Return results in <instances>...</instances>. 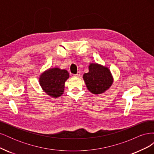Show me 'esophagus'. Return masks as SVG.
<instances>
[{
  "label": "esophagus",
  "instance_id": "esophagus-1",
  "mask_svg": "<svg viewBox=\"0 0 154 154\" xmlns=\"http://www.w3.org/2000/svg\"><path fill=\"white\" fill-rule=\"evenodd\" d=\"M80 75H81V72H80V71H79V72H77V74H74V76H75V77H79V76H80Z\"/></svg>",
  "mask_w": 154,
  "mask_h": 154
}]
</instances>
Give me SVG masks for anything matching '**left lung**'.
<instances>
[{"mask_svg":"<svg viewBox=\"0 0 154 154\" xmlns=\"http://www.w3.org/2000/svg\"><path fill=\"white\" fill-rule=\"evenodd\" d=\"M83 78L87 89L94 94L106 92L114 82L109 69L97 63H90L88 72L83 74Z\"/></svg>","mask_w":154,"mask_h":154,"instance_id":"1","label":"left lung"}]
</instances>
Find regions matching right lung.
<instances>
[{
    "label": "right lung",
    "instance_id": "add662e5",
    "mask_svg": "<svg viewBox=\"0 0 154 154\" xmlns=\"http://www.w3.org/2000/svg\"><path fill=\"white\" fill-rule=\"evenodd\" d=\"M69 78L67 70L58 67L50 68L40 74L39 83L44 92L56 98L63 94L65 83Z\"/></svg>",
    "mask_w": 154,
    "mask_h": 154
}]
</instances>
